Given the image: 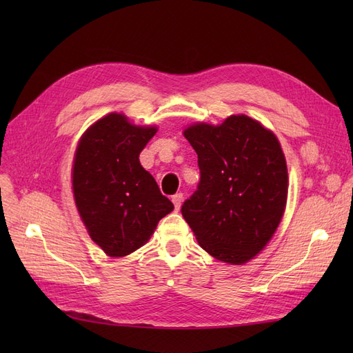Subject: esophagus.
I'll list each match as a JSON object with an SVG mask.
<instances>
[{"label":"esophagus","mask_w":353,"mask_h":353,"mask_svg":"<svg viewBox=\"0 0 353 353\" xmlns=\"http://www.w3.org/2000/svg\"><path fill=\"white\" fill-rule=\"evenodd\" d=\"M183 193H176V194H174L172 196V201H174V206H175V209L176 210H179V208H181V203H183Z\"/></svg>","instance_id":"1"}]
</instances>
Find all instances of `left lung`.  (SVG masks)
I'll return each mask as SVG.
<instances>
[{
  "mask_svg": "<svg viewBox=\"0 0 353 353\" xmlns=\"http://www.w3.org/2000/svg\"><path fill=\"white\" fill-rule=\"evenodd\" d=\"M184 137L197 153L200 183L181 212L203 250L232 265L253 259L284 215L288 175L272 131L245 114L194 123Z\"/></svg>",
  "mask_w": 353,
  "mask_h": 353,
  "instance_id": "8db88e82",
  "label": "left lung"
}]
</instances>
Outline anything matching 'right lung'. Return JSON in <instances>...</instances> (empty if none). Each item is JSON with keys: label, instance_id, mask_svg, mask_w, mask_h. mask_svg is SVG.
<instances>
[{"label": "right lung", "instance_id": "obj_1", "mask_svg": "<svg viewBox=\"0 0 353 353\" xmlns=\"http://www.w3.org/2000/svg\"><path fill=\"white\" fill-rule=\"evenodd\" d=\"M156 132V126H137L122 113H109L85 131L74 152L72 187L79 216L112 258L140 249L174 210L138 159Z\"/></svg>", "mask_w": 353, "mask_h": 353}]
</instances>
